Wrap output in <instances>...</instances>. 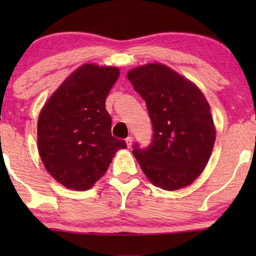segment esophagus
Here are the masks:
<instances>
[{"instance_id": "obj_1", "label": "esophagus", "mask_w": 256, "mask_h": 256, "mask_svg": "<svg viewBox=\"0 0 256 256\" xmlns=\"http://www.w3.org/2000/svg\"><path fill=\"white\" fill-rule=\"evenodd\" d=\"M126 143H127V146H128V148H130V146H132V136H128V138H126Z\"/></svg>"}]
</instances>
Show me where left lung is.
I'll use <instances>...</instances> for the list:
<instances>
[{
	"mask_svg": "<svg viewBox=\"0 0 256 256\" xmlns=\"http://www.w3.org/2000/svg\"><path fill=\"white\" fill-rule=\"evenodd\" d=\"M127 76L146 101L154 130L146 148L138 142L132 146L140 166L163 190L190 185L208 164L216 140L205 96L197 86L160 64L134 68Z\"/></svg>",
	"mask_w": 256,
	"mask_h": 256,
	"instance_id": "1",
	"label": "left lung"
}]
</instances>
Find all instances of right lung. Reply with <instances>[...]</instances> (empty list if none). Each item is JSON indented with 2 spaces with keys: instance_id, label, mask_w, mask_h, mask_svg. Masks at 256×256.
Returning <instances> with one entry per match:
<instances>
[{
  "instance_id": "right-lung-1",
  "label": "right lung",
  "mask_w": 256,
  "mask_h": 256,
  "mask_svg": "<svg viewBox=\"0 0 256 256\" xmlns=\"http://www.w3.org/2000/svg\"><path fill=\"white\" fill-rule=\"evenodd\" d=\"M118 68L86 64L72 73L38 118V152L48 174L64 186L85 191L106 172L115 152L127 148L112 136L106 98Z\"/></svg>"
}]
</instances>
